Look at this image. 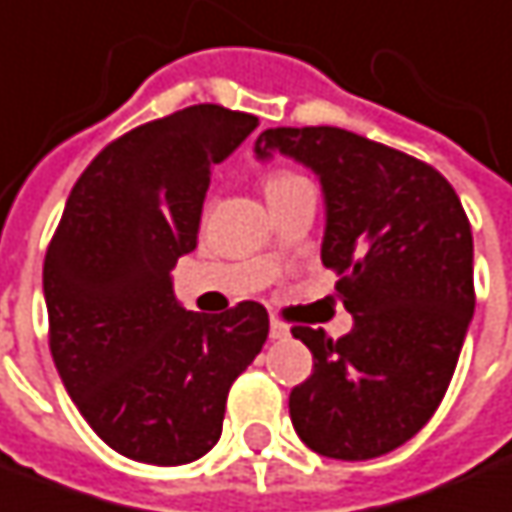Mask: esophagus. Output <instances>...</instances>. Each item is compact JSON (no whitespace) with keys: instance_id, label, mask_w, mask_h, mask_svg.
Returning <instances> with one entry per match:
<instances>
[{"instance_id":"34e87169","label":"esophagus","mask_w":512,"mask_h":512,"mask_svg":"<svg viewBox=\"0 0 512 512\" xmlns=\"http://www.w3.org/2000/svg\"><path fill=\"white\" fill-rule=\"evenodd\" d=\"M289 336V328H286V322L281 320H270V339H286Z\"/></svg>"}]
</instances>
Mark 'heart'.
I'll return each instance as SVG.
<instances>
[{"label": "heart", "instance_id": "heart-1", "mask_svg": "<svg viewBox=\"0 0 512 512\" xmlns=\"http://www.w3.org/2000/svg\"><path fill=\"white\" fill-rule=\"evenodd\" d=\"M303 176L295 173V170L289 168H273L267 170L262 176V184H264V192H267V198H273L278 192L289 190V187H295V184H303Z\"/></svg>", "mask_w": 512, "mask_h": 512}]
</instances>
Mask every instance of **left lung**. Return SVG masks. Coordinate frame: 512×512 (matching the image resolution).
I'll return each mask as SVG.
<instances>
[{"instance_id": "left-lung-1", "label": "left lung", "mask_w": 512, "mask_h": 512, "mask_svg": "<svg viewBox=\"0 0 512 512\" xmlns=\"http://www.w3.org/2000/svg\"><path fill=\"white\" fill-rule=\"evenodd\" d=\"M281 151L322 181V264L353 331L295 325L314 369L289 394L303 444L369 460L413 438L444 400L474 314V245L458 192L422 159L339 126H278L256 154Z\"/></svg>"}]
</instances>
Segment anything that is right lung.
Here are the masks:
<instances>
[{
	"instance_id": "1",
	"label": "right lung",
	"mask_w": 512,
	"mask_h": 512,
	"mask_svg": "<svg viewBox=\"0 0 512 512\" xmlns=\"http://www.w3.org/2000/svg\"><path fill=\"white\" fill-rule=\"evenodd\" d=\"M259 126L195 104L134 126L76 179L43 259L49 350L65 391L126 458L192 463L215 447L231 383L270 333L267 308L176 303L170 270L198 242L209 173Z\"/></svg>"
}]
</instances>
